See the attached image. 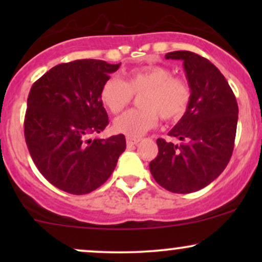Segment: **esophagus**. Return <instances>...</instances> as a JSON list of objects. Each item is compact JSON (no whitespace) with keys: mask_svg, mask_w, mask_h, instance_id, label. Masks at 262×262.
<instances>
[{"mask_svg":"<svg viewBox=\"0 0 262 262\" xmlns=\"http://www.w3.org/2000/svg\"><path fill=\"white\" fill-rule=\"evenodd\" d=\"M140 139H134V138H127V145L128 148H130V146H134L137 145L138 143H139Z\"/></svg>","mask_w":262,"mask_h":262,"instance_id":"esophagus-1","label":"esophagus"}]
</instances>
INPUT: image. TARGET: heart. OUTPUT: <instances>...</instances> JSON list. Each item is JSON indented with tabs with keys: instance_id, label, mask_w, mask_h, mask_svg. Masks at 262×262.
I'll return each mask as SVG.
<instances>
[{
	"instance_id": "obj_1",
	"label": "heart",
	"mask_w": 262,
	"mask_h": 262,
	"mask_svg": "<svg viewBox=\"0 0 262 262\" xmlns=\"http://www.w3.org/2000/svg\"><path fill=\"white\" fill-rule=\"evenodd\" d=\"M140 93V110L128 111L114 119L117 133L139 138L158 125L159 116L165 121L180 118L191 98L188 83L173 77L170 69L146 65L129 71L124 81L110 77L101 89V101L110 112L117 114L130 103L133 95Z\"/></svg>"
}]
</instances>
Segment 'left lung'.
Instances as JSON below:
<instances>
[{
    "label": "left lung",
    "mask_w": 262,
    "mask_h": 262,
    "mask_svg": "<svg viewBox=\"0 0 262 262\" xmlns=\"http://www.w3.org/2000/svg\"><path fill=\"white\" fill-rule=\"evenodd\" d=\"M181 60L191 98L179 123L169 132L180 145L159 138V154L149 164L155 181L173 193L206 187L223 172L234 149L237 103L229 83L209 60L192 52L167 53Z\"/></svg>",
    "instance_id": "1"
}]
</instances>
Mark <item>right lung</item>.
<instances>
[{
    "instance_id": "obj_1",
    "label": "right lung",
    "mask_w": 262,
    "mask_h": 262,
    "mask_svg": "<svg viewBox=\"0 0 262 262\" xmlns=\"http://www.w3.org/2000/svg\"><path fill=\"white\" fill-rule=\"evenodd\" d=\"M119 64L82 59L59 64L35 81L27 101L25 137L35 166L52 185L71 194L95 191L112 175L125 137L89 139L108 116L101 89Z\"/></svg>"
}]
</instances>
